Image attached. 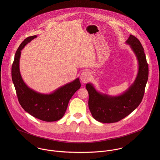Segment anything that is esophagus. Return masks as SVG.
Listing matches in <instances>:
<instances>
[{
    "mask_svg": "<svg viewBox=\"0 0 160 160\" xmlns=\"http://www.w3.org/2000/svg\"><path fill=\"white\" fill-rule=\"evenodd\" d=\"M90 78H91V73L89 71H85L81 74L80 79H81V81L84 84L87 83L90 80Z\"/></svg>",
    "mask_w": 160,
    "mask_h": 160,
    "instance_id": "34e87169",
    "label": "esophagus"
}]
</instances>
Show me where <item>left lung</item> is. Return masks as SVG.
I'll list each match as a JSON object with an SVG mask.
<instances>
[{
    "label": "left lung",
    "instance_id": "1",
    "mask_svg": "<svg viewBox=\"0 0 160 160\" xmlns=\"http://www.w3.org/2000/svg\"><path fill=\"white\" fill-rule=\"evenodd\" d=\"M136 54L138 63L137 77L134 83L122 94L110 96L97 91L93 85L86 86L89 93V108L93 118L103 123L118 122L131 113L141 103L148 78V65L143 48L139 40L130 35L126 42Z\"/></svg>",
    "mask_w": 160,
    "mask_h": 160
}]
</instances>
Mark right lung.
<instances>
[{
	"label": "right lung",
	"instance_id": "obj_1",
	"mask_svg": "<svg viewBox=\"0 0 160 160\" xmlns=\"http://www.w3.org/2000/svg\"><path fill=\"white\" fill-rule=\"evenodd\" d=\"M36 37L37 36H32L26 38L17 49L12 67V81L19 103L26 112L44 121H56L64 116L69 100L79 89L81 83L79 79L77 78L50 94L37 92L27 86L20 71L21 50Z\"/></svg>",
	"mask_w": 160,
	"mask_h": 160
}]
</instances>
